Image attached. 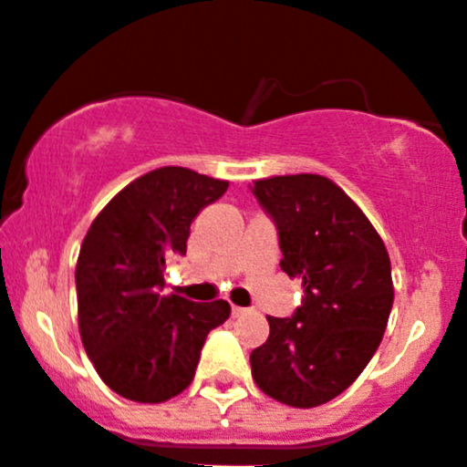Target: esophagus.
<instances>
[{"label":"esophagus","instance_id":"obj_1","mask_svg":"<svg viewBox=\"0 0 467 467\" xmlns=\"http://www.w3.org/2000/svg\"><path fill=\"white\" fill-rule=\"evenodd\" d=\"M244 312H246V309H244V307H237V305H233V317H234V318L242 317Z\"/></svg>","mask_w":467,"mask_h":467}]
</instances>
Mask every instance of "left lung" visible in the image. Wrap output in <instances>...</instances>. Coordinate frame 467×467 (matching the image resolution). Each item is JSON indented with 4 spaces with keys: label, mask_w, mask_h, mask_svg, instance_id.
I'll return each mask as SVG.
<instances>
[{
    "label": "left lung",
    "mask_w": 467,
    "mask_h": 467,
    "mask_svg": "<svg viewBox=\"0 0 467 467\" xmlns=\"http://www.w3.org/2000/svg\"><path fill=\"white\" fill-rule=\"evenodd\" d=\"M253 194L277 225L282 271L305 291L294 318L268 317L266 343L251 352L253 379L277 402L318 407L359 378L384 337L389 251L361 207L318 173L262 178Z\"/></svg>",
    "instance_id": "1"
}]
</instances>
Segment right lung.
Returning a JSON list of instances; mask_svg holds the SVG:
<instances>
[{"instance_id": "obj_1", "label": "right lung", "mask_w": 467, "mask_h": 467, "mask_svg": "<svg viewBox=\"0 0 467 467\" xmlns=\"http://www.w3.org/2000/svg\"><path fill=\"white\" fill-rule=\"evenodd\" d=\"M228 181L185 167L135 178L89 225L77 260L78 332L99 378L133 402L158 404L192 384L225 300L162 296L164 260L187 253L190 225Z\"/></svg>"}]
</instances>
